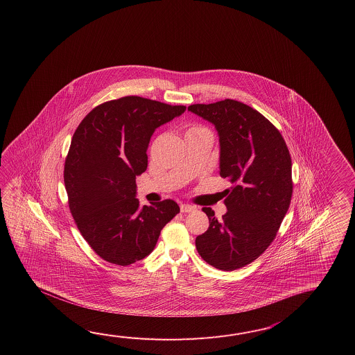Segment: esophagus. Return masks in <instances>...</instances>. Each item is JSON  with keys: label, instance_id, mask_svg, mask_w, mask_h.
Wrapping results in <instances>:
<instances>
[{"label": "esophagus", "instance_id": "1", "mask_svg": "<svg viewBox=\"0 0 355 355\" xmlns=\"http://www.w3.org/2000/svg\"><path fill=\"white\" fill-rule=\"evenodd\" d=\"M194 209H196V207L189 205V204H181L180 205V211L182 213H190V211H193Z\"/></svg>", "mask_w": 355, "mask_h": 355}]
</instances>
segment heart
Here are the masks:
<instances>
[{
    "instance_id": "1",
    "label": "heart",
    "mask_w": 355,
    "mask_h": 355,
    "mask_svg": "<svg viewBox=\"0 0 355 355\" xmlns=\"http://www.w3.org/2000/svg\"><path fill=\"white\" fill-rule=\"evenodd\" d=\"M196 133H211V132L205 128V127H202V125H193V127H190L188 129L187 136L188 135H196Z\"/></svg>"
}]
</instances>
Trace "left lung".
I'll use <instances>...</instances> for the list:
<instances>
[{
  "instance_id": "obj_1",
  "label": "left lung",
  "mask_w": 355,
  "mask_h": 355,
  "mask_svg": "<svg viewBox=\"0 0 355 355\" xmlns=\"http://www.w3.org/2000/svg\"><path fill=\"white\" fill-rule=\"evenodd\" d=\"M188 110L214 124L219 175L234 185L227 189L222 220L204 207L209 227L196 237V250L208 264L232 272L257 260L275 239L293 193L292 159L279 130L251 106L226 98Z\"/></svg>"
}]
</instances>
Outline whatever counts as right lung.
<instances>
[{
    "mask_svg": "<svg viewBox=\"0 0 355 355\" xmlns=\"http://www.w3.org/2000/svg\"><path fill=\"white\" fill-rule=\"evenodd\" d=\"M185 109L124 96L94 107L76 129L64 162L68 205L83 239L105 261L127 266L150 255L180 211L171 199L141 208L136 176L147 168L153 132Z\"/></svg>",
    "mask_w": 355,
    "mask_h": 355,
    "instance_id": "right-lung-1",
    "label": "right lung"
}]
</instances>
